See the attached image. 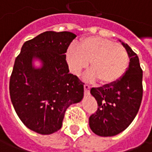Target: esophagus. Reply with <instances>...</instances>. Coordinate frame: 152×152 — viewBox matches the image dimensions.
I'll return each mask as SVG.
<instances>
[{
  "label": "esophagus",
  "instance_id": "obj_1",
  "mask_svg": "<svg viewBox=\"0 0 152 152\" xmlns=\"http://www.w3.org/2000/svg\"><path fill=\"white\" fill-rule=\"evenodd\" d=\"M84 89H85V94H89L90 93V90H91V86L89 85H84Z\"/></svg>",
  "mask_w": 152,
  "mask_h": 152
}]
</instances>
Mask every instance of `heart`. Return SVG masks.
I'll return each mask as SVG.
<instances>
[{
    "label": "heart",
    "instance_id": "obj_1",
    "mask_svg": "<svg viewBox=\"0 0 152 152\" xmlns=\"http://www.w3.org/2000/svg\"><path fill=\"white\" fill-rule=\"evenodd\" d=\"M66 60L70 71L75 75H79L90 62L89 77L99 79L102 85L118 82L129 65V55L123 45L99 36L81 39L77 47H68Z\"/></svg>",
    "mask_w": 152,
    "mask_h": 152
}]
</instances>
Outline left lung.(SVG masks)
Returning <instances> with one entry per match:
<instances>
[{
	"label": "left lung",
	"mask_w": 152,
	"mask_h": 152,
	"mask_svg": "<svg viewBox=\"0 0 152 152\" xmlns=\"http://www.w3.org/2000/svg\"><path fill=\"white\" fill-rule=\"evenodd\" d=\"M122 45L129 57L124 76L114 84L91 90L98 109L90 117L89 124L91 130L99 136H114L126 129L137 115L142 101L143 72L139 57L128 45L124 42Z\"/></svg>",
	"instance_id": "left-lung-1"
}]
</instances>
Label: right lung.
<instances>
[{"label": "right lung", "instance_id": "add662e5", "mask_svg": "<svg viewBox=\"0 0 152 152\" xmlns=\"http://www.w3.org/2000/svg\"><path fill=\"white\" fill-rule=\"evenodd\" d=\"M76 34L46 31L23 45L10 78L11 101L23 124L40 134L61 128L67 107L84 96V83L69 73L66 52ZM37 59L42 67L34 68Z\"/></svg>", "mask_w": 152, "mask_h": 152}]
</instances>
